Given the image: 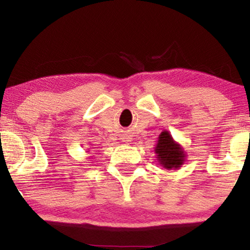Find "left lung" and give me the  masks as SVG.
<instances>
[{"mask_svg":"<svg viewBox=\"0 0 250 250\" xmlns=\"http://www.w3.org/2000/svg\"><path fill=\"white\" fill-rule=\"evenodd\" d=\"M155 153L157 154L160 165H162L166 169H177L185 162V151L179 143L174 141L167 130L162 131L159 136Z\"/></svg>","mask_w":250,"mask_h":250,"instance_id":"obj_1","label":"left lung"}]
</instances>
